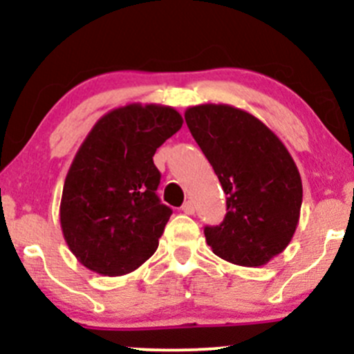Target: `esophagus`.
<instances>
[{
	"instance_id": "1",
	"label": "esophagus",
	"mask_w": 354,
	"mask_h": 354,
	"mask_svg": "<svg viewBox=\"0 0 354 354\" xmlns=\"http://www.w3.org/2000/svg\"><path fill=\"white\" fill-rule=\"evenodd\" d=\"M181 210H183L185 214H188V216H192V214L195 212V203L192 202V200H188V202L183 203V207H181Z\"/></svg>"
}]
</instances>
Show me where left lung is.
Segmentation results:
<instances>
[{
  "label": "left lung",
  "mask_w": 354,
  "mask_h": 354,
  "mask_svg": "<svg viewBox=\"0 0 354 354\" xmlns=\"http://www.w3.org/2000/svg\"><path fill=\"white\" fill-rule=\"evenodd\" d=\"M185 120L226 194L224 221L203 230L207 245L236 266H266L291 243L301 210V176L286 145L230 104L192 106Z\"/></svg>",
  "instance_id": "1"
}]
</instances>
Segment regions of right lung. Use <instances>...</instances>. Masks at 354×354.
Returning a JSON list of instances; mask_svg holds the SVG:
<instances>
[{"label": "right lung", "mask_w": 354, "mask_h": 354, "mask_svg": "<svg viewBox=\"0 0 354 354\" xmlns=\"http://www.w3.org/2000/svg\"><path fill=\"white\" fill-rule=\"evenodd\" d=\"M183 124L176 109L131 104L99 118L63 185L59 223L78 262L101 276H124L151 259L173 210L156 190V151Z\"/></svg>", "instance_id": "add662e5"}]
</instances>
